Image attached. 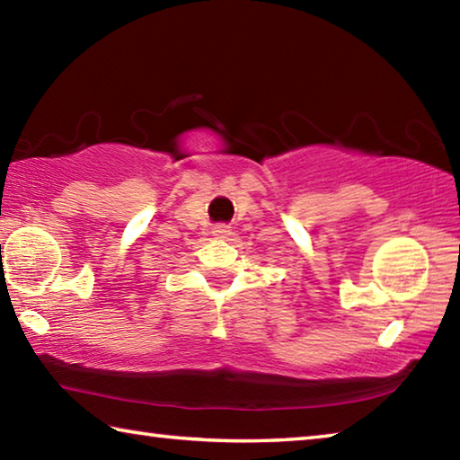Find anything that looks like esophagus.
<instances>
[{"label": "esophagus", "mask_w": 460, "mask_h": 460, "mask_svg": "<svg viewBox=\"0 0 460 460\" xmlns=\"http://www.w3.org/2000/svg\"><path fill=\"white\" fill-rule=\"evenodd\" d=\"M213 235L215 237H229L231 235V227H229V225H215Z\"/></svg>", "instance_id": "obj_1"}]
</instances>
